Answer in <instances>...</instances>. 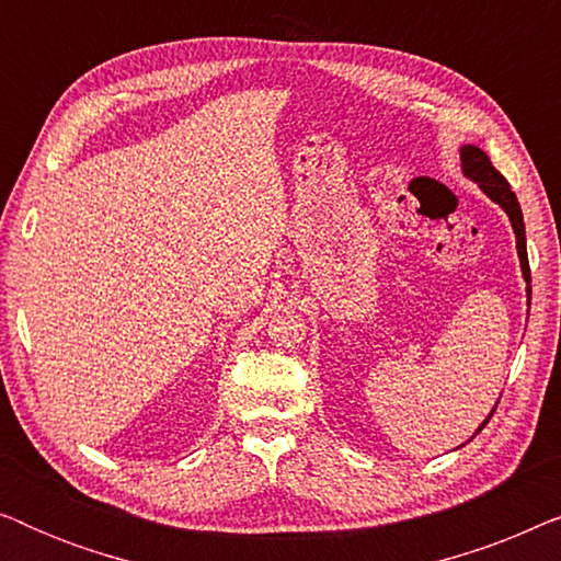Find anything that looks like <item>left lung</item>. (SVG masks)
<instances>
[{
	"label": "left lung",
	"mask_w": 561,
	"mask_h": 561,
	"mask_svg": "<svg viewBox=\"0 0 561 561\" xmlns=\"http://www.w3.org/2000/svg\"><path fill=\"white\" fill-rule=\"evenodd\" d=\"M459 158H462V171L467 179H472L478 186L485 191V194L493 198L495 204L503 206V211L511 217V225H513V232H516V244H518V257H520V271H524V278L526 283H531V271H528V255H526V229H524V214H520V204L516 194L511 191V183L503 179L501 173L495 171L493 163H490V158L482 152L480 148H474V145H465L462 152H459ZM528 296H531V286H528ZM493 416V413H490ZM490 416L485 419V424L490 421ZM482 424L478 432L480 434Z\"/></svg>",
	"instance_id": "obj_1"
}]
</instances>
